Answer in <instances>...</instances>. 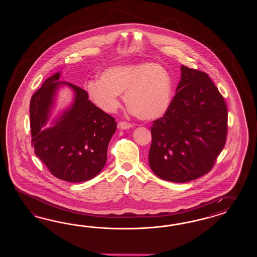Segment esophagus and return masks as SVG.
Instances as JSON below:
<instances>
[{
	"label": "esophagus",
	"mask_w": 257,
	"mask_h": 257,
	"mask_svg": "<svg viewBox=\"0 0 257 257\" xmlns=\"http://www.w3.org/2000/svg\"><path fill=\"white\" fill-rule=\"evenodd\" d=\"M133 124L129 123V122H126V121H120L118 123V128L121 129V130H126V129H130L132 128Z\"/></svg>",
	"instance_id": "obj_1"
}]
</instances>
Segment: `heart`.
I'll return each mask as SVG.
<instances>
[{"label": "heart", "instance_id": "1", "mask_svg": "<svg viewBox=\"0 0 257 257\" xmlns=\"http://www.w3.org/2000/svg\"><path fill=\"white\" fill-rule=\"evenodd\" d=\"M86 89L89 99L106 113L119 107V95L124 93L130 112L142 120H152L164 116L170 107L172 80L157 64L117 65L103 70L99 81H89Z\"/></svg>", "mask_w": 257, "mask_h": 257}]
</instances>
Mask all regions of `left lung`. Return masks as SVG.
<instances>
[{"mask_svg":"<svg viewBox=\"0 0 257 257\" xmlns=\"http://www.w3.org/2000/svg\"><path fill=\"white\" fill-rule=\"evenodd\" d=\"M171 105L151 127L149 164L161 179L186 183L208 173L224 148L228 112L207 73L181 67Z\"/></svg>","mask_w":257,"mask_h":257,"instance_id":"obj_1","label":"left lung"}]
</instances>
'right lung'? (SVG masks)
Returning <instances> with one entry per match:
<instances>
[{"instance_id":"1","label":"right lung","mask_w":257,"mask_h":257,"mask_svg":"<svg viewBox=\"0 0 257 257\" xmlns=\"http://www.w3.org/2000/svg\"><path fill=\"white\" fill-rule=\"evenodd\" d=\"M60 72L48 78L32 96L30 125L35 154L58 179L80 183L92 179L103 169L109 141L117 129L115 118L88 100L86 90L57 82ZM67 84L75 91V101L46 130L58 87Z\"/></svg>"}]
</instances>
